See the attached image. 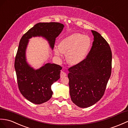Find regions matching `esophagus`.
I'll list each match as a JSON object with an SVG mask.
<instances>
[{"instance_id":"1","label":"esophagus","mask_w":128,"mask_h":128,"mask_svg":"<svg viewBox=\"0 0 128 128\" xmlns=\"http://www.w3.org/2000/svg\"><path fill=\"white\" fill-rule=\"evenodd\" d=\"M66 76V73L65 72H64V71H60V78H63V77H64V76Z\"/></svg>"}]
</instances>
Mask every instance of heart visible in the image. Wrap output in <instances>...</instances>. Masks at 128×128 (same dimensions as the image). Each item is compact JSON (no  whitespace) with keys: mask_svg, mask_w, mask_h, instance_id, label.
<instances>
[{"mask_svg":"<svg viewBox=\"0 0 128 128\" xmlns=\"http://www.w3.org/2000/svg\"><path fill=\"white\" fill-rule=\"evenodd\" d=\"M90 38L80 33H74L62 40L59 48L55 50L56 54L59 56L62 53H66L67 62L75 65L81 63L87 57L90 48Z\"/></svg>","mask_w":128,"mask_h":128,"instance_id":"heart-1","label":"heart"}]
</instances>
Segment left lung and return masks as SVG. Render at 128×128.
Here are the masks:
<instances>
[{
    "mask_svg": "<svg viewBox=\"0 0 128 128\" xmlns=\"http://www.w3.org/2000/svg\"><path fill=\"white\" fill-rule=\"evenodd\" d=\"M93 45L81 63L70 67L68 78L72 102L80 108L91 106L104 94L112 69V52L106 40L96 31Z\"/></svg>",
    "mask_w": 128,
    "mask_h": 128,
    "instance_id": "1",
    "label": "left lung"
}]
</instances>
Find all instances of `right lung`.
I'll return each mask as SVG.
<instances>
[{
  "label": "right lung",
  "mask_w": 128,
  "mask_h": 128,
  "mask_svg": "<svg viewBox=\"0 0 128 128\" xmlns=\"http://www.w3.org/2000/svg\"><path fill=\"white\" fill-rule=\"evenodd\" d=\"M63 28V24L58 22L38 23L26 32L20 40L14 60L17 84L23 96L35 104H41L50 99L53 94L51 85L60 78L62 68L50 63H47L38 70L31 68L26 59L28 39L32 36L44 37L53 49L56 38Z\"/></svg>",
  "instance_id": "1"
}]
</instances>
